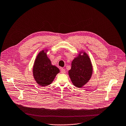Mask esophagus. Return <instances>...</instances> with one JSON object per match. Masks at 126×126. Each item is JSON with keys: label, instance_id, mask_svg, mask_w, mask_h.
Listing matches in <instances>:
<instances>
[{"label": "esophagus", "instance_id": "esophagus-1", "mask_svg": "<svg viewBox=\"0 0 126 126\" xmlns=\"http://www.w3.org/2000/svg\"><path fill=\"white\" fill-rule=\"evenodd\" d=\"M65 70L64 69H63V68H61V73H63V74H64V73H65Z\"/></svg>", "mask_w": 126, "mask_h": 126}]
</instances>
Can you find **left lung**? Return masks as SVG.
<instances>
[{
  "instance_id": "left-lung-1",
  "label": "left lung",
  "mask_w": 126,
  "mask_h": 126,
  "mask_svg": "<svg viewBox=\"0 0 126 126\" xmlns=\"http://www.w3.org/2000/svg\"><path fill=\"white\" fill-rule=\"evenodd\" d=\"M81 52L83 53V55H80ZM68 73L73 84L78 88H82L90 80L93 73V67L86 53L80 52L74 59Z\"/></svg>"
}]
</instances>
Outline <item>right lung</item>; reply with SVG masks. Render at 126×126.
<instances>
[{
	"instance_id": "right-lung-1",
	"label": "right lung",
	"mask_w": 126,
	"mask_h": 126,
	"mask_svg": "<svg viewBox=\"0 0 126 126\" xmlns=\"http://www.w3.org/2000/svg\"><path fill=\"white\" fill-rule=\"evenodd\" d=\"M47 50L41 51L36 58L33 68V75L36 83L42 86L50 85L56 75L60 72L59 69L52 65L47 55Z\"/></svg>"
}]
</instances>
